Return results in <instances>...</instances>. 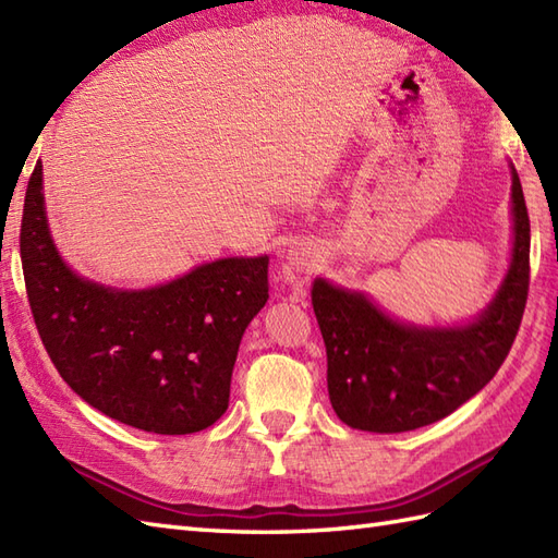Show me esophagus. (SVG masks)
<instances>
[{"mask_svg":"<svg viewBox=\"0 0 558 558\" xmlns=\"http://www.w3.org/2000/svg\"><path fill=\"white\" fill-rule=\"evenodd\" d=\"M318 260V252L310 244H292L288 248V256H286V266L292 270H306L312 268Z\"/></svg>","mask_w":558,"mask_h":558,"instance_id":"34e87169","label":"esophagus"}]
</instances>
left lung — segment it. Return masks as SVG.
<instances>
[{
	"label": "left lung",
	"mask_w": 558,
	"mask_h": 558,
	"mask_svg": "<svg viewBox=\"0 0 558 558\" xmlns=\"http://www.w3.org/2000/svg\"><path fill=\"white\" fill-rule=\"evenodd\" d=\"M511 177V268L475 322L453 328L400 324L362 292L314 280L328 396L340 422L376 434L420 429L477 396L499 372L523 322L530 288V218L513 165Z\"/></svg>",
	"instance_id": "obj_1"
}]
</instances>
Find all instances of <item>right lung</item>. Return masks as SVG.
Listing matches in <instances>:
<instances>
[{"mask_svg": "<svg viewBox=\"0 0 558 558\" xmlns=\"http://www.w3.org/2000/svg\"><path fill=\"white\" fill-rule=\"evenodd\" d=\"M21 264L43 345L88 405L168 436L222 417L242 336L268 300V256L218 258L148 290L98 286L57 252L38 160L23 201Z\"/></svg>", "mask_w": 558, "mask_h": 558, "instance_id": "1", "label": "right lung"}]
</instances>
